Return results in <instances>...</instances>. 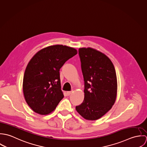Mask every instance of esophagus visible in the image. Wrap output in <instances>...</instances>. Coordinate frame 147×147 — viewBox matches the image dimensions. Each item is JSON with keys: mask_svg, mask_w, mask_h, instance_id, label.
<instances>
[{"mask_svg": "<svg viewBox=\"0 0 147 147\" xmlns=\"http://www.w3.org/2000/svg\"><path fill=\"white\" fill-rule=\"evenodd\" d=\"M71 93H72V91H68V92H66L67 96H69Z\"/></svg>", "mask_w": 147, "mask_h": 147, "instance_id": "obj_1", "label": "esophagus"}]
</instances>
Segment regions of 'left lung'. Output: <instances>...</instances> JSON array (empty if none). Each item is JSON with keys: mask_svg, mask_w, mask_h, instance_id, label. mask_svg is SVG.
<instances>
[{"mask_svg": "<svg viewBox=\"0 0 147 147\" xmlns=\"http://www.w3.org/2000/svg\"><path fill=\"white\" fill-rule=\"evenodd\" d=\"M79 54L84 77V99L76 110L86 120H97L111 109L116 100L115 68L106 55L96 49L80 48Z\"/></svg>", "mask_w": 147, "mask_h": 147, "instance_id": "1", "label": "left lung"}]
</instances>
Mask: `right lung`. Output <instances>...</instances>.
<instances>
[{"label": "right lung", "mask_w": 147, "mask_h": 147, "mask_svg": "<svg viewBox=\"0 0 147 147\" xmlns=\"http://www.w3.org/2000/svg\"><path fill=\"white\" fill-rule=\"evenodd\" d=\"M77 53L74 48L56 45L40 50L30 59L25 71L22 89L26 103L35 113L49 114L62 100L59 70Z\"/></svg>", "instance_id": "add662e5"}]
</instances>
